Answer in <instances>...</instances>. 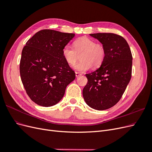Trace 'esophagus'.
Returning <instances> with one entry per match:
<instances>
[{
    "instance_id": "34e87169",
    "label": "esophagus",
    "mask_w": 152,
    "mask_h": 152,
    "mask_svg": "<svg viewBox=\"0 0 152 152\" xmlns=\"http://www.w3.org/2000/svg\"><path fill=\"white\" fill-rule=\"evenodd\" d=\"M82 74L81 73H79V72H75V75H76V77H79V76H80Z\"/></svg>"
}]
</instances>
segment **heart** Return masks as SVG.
I'll return each instance as SVG.
<instances>
[{
    "instance_id": "obj_1",
    "label": "heart",
    "mask_w": 152,
    "mask_h": 152,
    "mask_svg": "<svg viewBox=\"0 0 152 152\" xmlns=\"http://www.w3.org/2000/svg\"><path fill=\"white\" fill-rule=\"evenodd\" d=\"M73 48L66 45L62 50L63 57L68 65H74L80 56L81 61L73 68L80 72H86L93 66L98 68L102 65L105 56L104 48L102 45L87 37H81L73 43Z\"/></svg>"
}]
</instances>
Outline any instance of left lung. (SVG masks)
<instances>
[{"instance_id": "8db88e82", "label": "left lung", "mask_w": 152, "mask_h": 152, "mask_svg": "<svg viewBox=\"0 0 152 152\" xmlns=\"http://www.w3.org/2000/svg\"><path fill=\"white\" fill-rule=\"evenodd\" d=\"M99 40L105 50L100 67L88 74L82 91L87 104L97 110L111 108L121 99L129 83L132 57L129 44L122 37L112 33L89 34Z\"/></svg>"}]
</instances>
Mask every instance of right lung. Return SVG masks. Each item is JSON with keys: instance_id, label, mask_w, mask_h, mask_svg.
<instances>
[{"instance_id": "add662e5", "label": "right lung", "mask_w": 152, "mask_h": 152, "mask_svg": "<svg viewBox=\"0 0 152 152\" xmlns=\"http://www.w3.org/2000/svg\"><path fill=\"white\" fill-rule=\"evenodd\" d=\"M75 34L53 30H40L23 49L20 60L21 79L26 94L42 107H52L60 102L75 73L64 59L63 48Z\"/></svg>"}]
</instances>
